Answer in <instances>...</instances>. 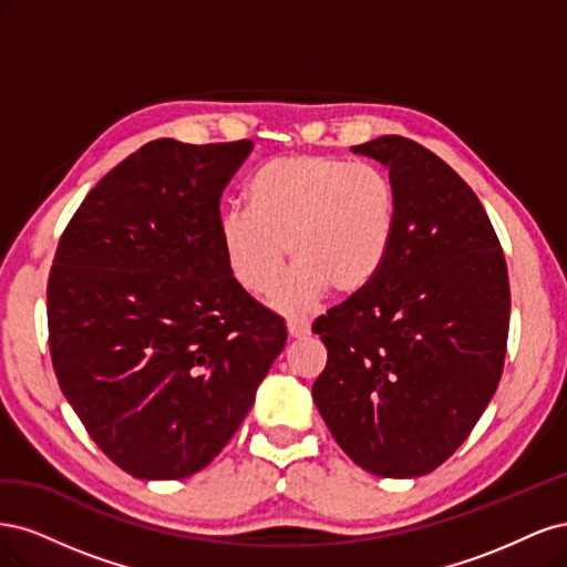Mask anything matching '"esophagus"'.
<instances>
[{"instance_id": "34e87169", "label": "esophagus", "mask_w": 567, "mask_h": 567, "mask_svg": "<svg viewBox=\"0 0 567 567\" xmlns=\"http://www.w3.org/2000/svg\"><path fill=\"white\" fill-rule=\"evenodd\" d=\"M288 333H290V338H307V336H310V321L290 319L288 321Z\"/></svg>"}]
</instances>
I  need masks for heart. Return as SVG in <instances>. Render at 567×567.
<instances>
[{
    "label": "heart",
    "instance_id": "1",
    "mask_svg": "<svg viewBox=\"0 0 567 567\" xmlns=\"http://www.w3.org/2000/svg\"><path fill=\"white\" fill-rule=\"evenodd\" d=\"M246 196L248 213L219 219L221 250L236 284L265 298L284 277L288 248L296 271L274 298L284 315L310 312L331 288L352 296L381 271L398 198L379 167L290 153L257 169Z\"/></svg>",
    "mask_w": 567,
    "mask_h": 567
}]
</instances>
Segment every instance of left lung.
<instances>
[{"label":"left lung","instance_id":"left-lung-1","mask_svg":"<svg viewBox=\"0 0 567 567\" xmlns=\"http://www.w3.org/2000/svg\"><path fill=\"white\" fill-rule=\"evenodd\" d=\"M390 173L398 217L375 279L321 315L312 398L357 466L421 477L471 435L499 385L511 290L473 188L433 151L385 134L352 146Z\"/></svg>","mask_w":567,"mask_h":567}]
</instances>
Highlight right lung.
<instances>
[{
  "mask_svg": "<svg viewBox=\"0 0 567 567\" xmlns=\"http://www.w3.org/2000/svg\"><path fill=\"white\" fill-rule=\"evenodd\" d=\"M250 151V140L148 142L61 234L51 364L84 431L134 477L208 466L286 346V321L236 284L219 241L221 192Z\"/></svg>",
  "mask_w": 567,
  "mask_h": 567,
  "instance_id": "obj_1",
  "label": "right lung"
}]
</instances>
